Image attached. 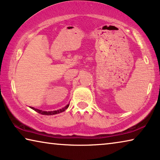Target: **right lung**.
<instances>
[{"label":"right lung","mask_w":160,"mask_h":160,"mask_svg":"<svg viewBox=\"0 0 160 160\" xmlns=\"http://www.w3.org/2000/svg\"><path fill=\"white\" fill-rule=\"evenodd\" d=\"M68 106H69V104L66 105V107H64L63 108H62V109L55 110V111H48V112L47 111H42V110L36 109V108L31 107L30 108L32 109H33L34 111H36V112H38V113H39V114H43V115H53V114H59V113H61V112H64L65 110L68 107Z\"/></svg>","instance_id":"obj_1"}]
</instances>
